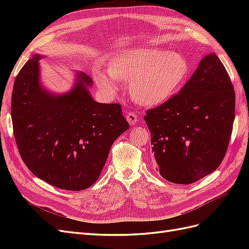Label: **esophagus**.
Segmentation results:
<instances>
[{
  "instance_id": "obj_1",
  "label": "esophagus",
  "mask_w": 249,
  "mask_h": 249,
  "mask_svg": "<svg viewBox=\"0 0 249 249\" xmlns=\"http://www.w3.org/2000/svg\"><path fill=\"white\" fill-rule=\"evenodd\" d=\"M125 118L127 120V123H129L132 125L133 124H136L137 122H138V117H137L136 114H135L134 112H129V113H127V114L125 115Z\"/></svg>"
}]
</instances>
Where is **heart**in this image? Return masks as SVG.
<instances>
[{
  "label": "heart",
  "mask_w": 249,
  "mask_h": 249,
  "mask_svg": "<svg viewBox=\"0 0 249 249\" xmlns=\"http://www.w3.org/2000/svg\"><path fill=\"white\" fill-rule=\"evenodd\" d=\"M189 73L186 57L160 48L126 50L109 62V71L97 70L95 80L103 88L115 90L117 80L130 82L133 99L145 106L169 100Z\"/></svg>",
  "instance_id": "1"
}]
</instances>
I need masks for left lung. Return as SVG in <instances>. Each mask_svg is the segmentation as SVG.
Returning a JSON list of instances; mask_svg holds the SVG:
<instances>
[{
  "label": "left lung",
  "mask_w": 249,
  "mask_h": 249,
  "mask_svg": "<svg viewBox=\"0 0 249 249\" xmlns=\"http://www.w3.org/2000/svg\"><path fill=\"white\" fill-rule=\"evenodd\" d=\"M235 99L227 70L210 54L178 93L145 111L157 170L165 179L192 184L219 167L232 131Z\"/></svg>",
  "instance_id": "8db88e82"
}]
</instances>
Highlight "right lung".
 Returning <instances> with one entry per match:
<instances>
[{
  "label": "right lung",
  "instance_id": "1",
  "mask_svg": "<svg viewBox=\"0 0 249 249\" xmlns=\"http://www.w3.org/2000/svg\"><path fill=\"white\" fill-rule=\"evenodd\" d=\"M40 57L22 66L11 97L13 134L19 155L34 176L60 189L80 191L99 178L119 135L129 129L119 104H101L79 73L71 92L53 95L39 85Z\"/></svg>",
  "mask_w": 249,
  "mask_h": 249
}]
</instances>
